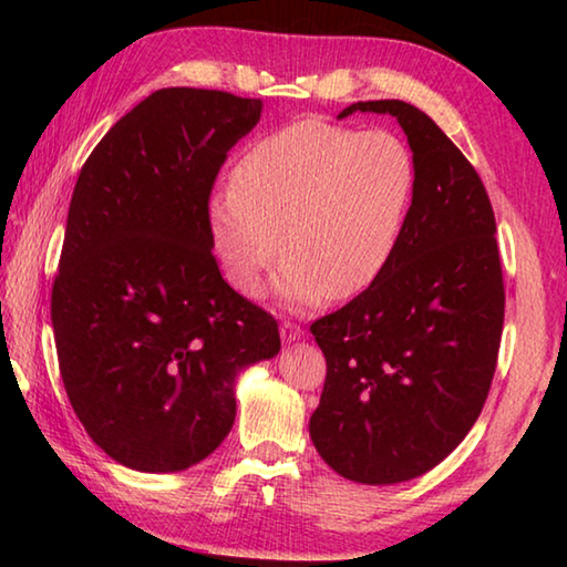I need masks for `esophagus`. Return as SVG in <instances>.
<instances>
[{
	"label": "esophagus",
	"mask_w": 567,
	"mask_h": 567,
	"mask_svg": "<svg viewBox=\"0 0 567 567\" xmlns=\"http://www.w3.org/2000/svg\"><path fill=\"white\" fill-rule=\"evenodd\" d=\"M280 334H282V340H285V342H292V340L300 338V334H302V328H300V324L290 322V320H285V322L280 324Z\"/></svg>",
	"instance_id": "obj_1"
}]
</instances>
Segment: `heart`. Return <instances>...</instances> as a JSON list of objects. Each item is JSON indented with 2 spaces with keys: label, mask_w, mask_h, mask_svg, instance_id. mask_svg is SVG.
Segmentation results:
<instances>
[{
  "label": "heart",
  "mask_w": 567,
  "mask_h": 567,
  "mask_svg": "<svg viewBox=\"0 0 567 567\" xmlns=\"http://www.w3.org/2000/svg\"><path fill=\"white\" fill-rule=\"evenodd\" d=\"M415 157L390 130L302 120L249 145L233 187L209 199V233L227 280L260 295L277 255L282 300H344L378 280L415 192Z\"/></svg>",
  "instance_id": "1"
}]
</instances>
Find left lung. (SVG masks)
<instances>
[{"mask_svg": "<svg viewBox=\"0 0 567 567\" xmlns=\"http://www.w3.org/2000/svg\"><path fill=\"white\" fill-rule=\"evenodd\" d=\"M392 114L415 157V192L382 275L310 324L328 360L310 437L334 473L412 480L475 425L495 375L505 285L483 179L425 112L400 100L340 112Z\"/></svg>", "mask_w": 567, "mask_h": 567, "instance_id": "8db88e82", "label": "left lung"}]
</instances>
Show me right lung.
<instances>
[{"label":"right lung","mask_w":567,"mask_h":567,"mask_svg":"<svg viewBox=\"0 0 567 567\" xmlns=\"http://www.w3.org/2000/svg\"><path fill=\"white\" fill-rule=\"evenodd\" d=\"M262 102L167 87L92 150L66 215L52 328L87 435L140 473H177L233 430L235 378L280 352L277 320L213 255L209 195Z\"/></svg>","instance_id":"obj_1"}]
</instances>
